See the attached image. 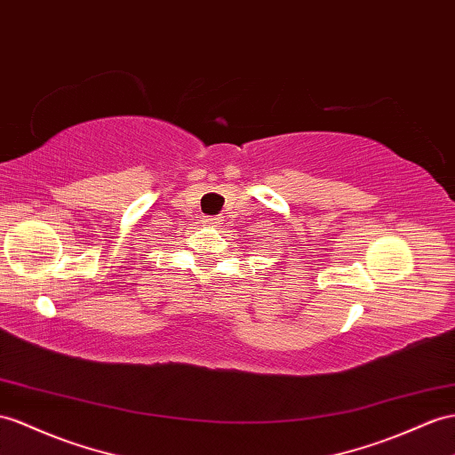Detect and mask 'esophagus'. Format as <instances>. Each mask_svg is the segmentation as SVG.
Segmentation results:
<instances>
[{"label":"esophagus","mask_w":455,"mask_h":455,"mask_svg":"<svg viewBox=\"0 0 455 455\" xmlns=\"http://www.w3.org/2000/svg\"><path fill=\"white\" fill-rule=\"evenodd\" d=\"M205 223L212 225V227H217V225H220V217H209Z\"/></svg>","instance_id":"esophagus-1"}]
</instances>
